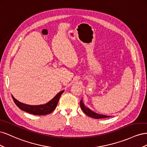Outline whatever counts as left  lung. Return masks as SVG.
I'll use <instances>...</instances> for the list:
<instances>
[{"label": "left lung", "mask_w": 147, "mask_h": 147, "mask_svg": "<svg viewBox=\"0 0 147 147\" xmlns=\"http://www.w3.org/2000/svg\"><path fill=\"white\" fill-rule=\"evenodd\" d=\"M80 107L82 110L83 111V112L85 113L88 116L90 117L93 118H96V119H99V118H109L112 116H109V115H102L99 113H97L94 112H93L92 110L89 109L87 107L84 105L83 99L81 100L80 101Z\"/></svg>", "instance_id": "8db88e82"}]
</instances>
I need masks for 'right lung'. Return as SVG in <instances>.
<instances>
[{
	"label": "right lung",
	"mask_w": 147,
	"mask_h": 147,
	"mask_svg": "<svg viewBox=\"0 0 147 147\" xmlns=\"http://www.w3.org/2000/svg\"><path fill=\"white\" fill-rule=\"evenodd\" d=\"M64 90L60 91L59 93L53 97V98L47 102L45 104L38 105H30L25 104L16 99L12 95V99L14 101L15 104L21 110L25 111L29 113L35 115H45L51 113L53 111L56 109V106L58 103L59 99L61 94L64 92Z\"/></svg>",
	"instance_id": "obj_1"
}]
</instances>
